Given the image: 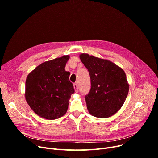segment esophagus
<instances>
[{"label": "esophagus", "mask_w": 158, "mask_h": 158, "mask_svg": "<svg viewBox=\"0 0 158 158\" xmlns=\"http://www.w3.org/2000/svg\"><path fill=\"white\" fill-rule=\"evenodd\" d=\"M73 88H74L75 91H76V92H78V86H77V83H74V84H73Z\"/></svg>", "instance_id": "obj_1"}]
</instances>
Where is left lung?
<instances>
[{
	"instance_id": "left-lung-1",
	"label": "left lung",
	"mask_w": 158,
	"mask_h": 158,
	"mask_svg": "<svg viewBox=\"0 0 158 158\" xmlns=\"http://www.w3.org/2000/svg\"><path fill=\"white\" fill-rule=\"evenodd\" d=\"M79 57L91 79L92 86L85 96L88 112L97 118L111 117L119 111L128 95L129 85L125 72L110 60L85 53Z\"/></svg>"
}]
</instances>
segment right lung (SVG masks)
Masks as SVG:
<instances>
[{
  "label": "right lung",
  "mask_w": 158,
  "mask_h": 158,
  "mask_svg": "<svg viewBox=\"0 0 158 158\" xmlns=\"http://www.w3.org/2000/svg\"><path fill=\"white\" fill-rule=\"evenodd\" d=\"M69 58L66 55L44 62L28 74L25 97L32 110L41 118L55 120L67 111L74 93L70 72L64 69Z\"/></svg>",
  "instance_id": "right-lung-1"
}]
</instances>
